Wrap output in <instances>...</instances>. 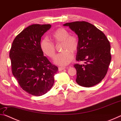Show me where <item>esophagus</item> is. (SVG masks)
Segmentation results:
<instances>
[{
  "label": "esophagus",
  "instance_id": "obj_1",
  "mask_svg": "<svg viewBox=\"0 0 121 121\" xmlns=\"http://www.w3.org/2000/svg\"><path fill=\"white\" fill-rule=\"evenodd\" d=\"M59 71H62L63 70H64L65 69V67H59Z\"/></svg>",
  "mask_w": 121,
  "mask_h": 121
}]
</instances>
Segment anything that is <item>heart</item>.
<instances>
[{
    "label": "heart",
    "instance_id": "b5f03b06",
    "mask_svg": "<svg viewBox=\"0 0 121 121\" xmlns=\"http://www.w3.org/2000/svg\"><path fill=\"white\" fill-rule=\"evenodd\" d=\"M69 31L64 28L56 29L51 34V38L54 43L62 42V52L58 53L53 59L55 64L63 67L68 65L73 58V53L77 51L79 42L77 37L73 35H69ZM40 48L44 54L52 58L56 53L54 44L47 37L43 38L40 42Z\"/></svg>",
    "mask_w": 121,
    "mask_h": 121
}]
</instances>
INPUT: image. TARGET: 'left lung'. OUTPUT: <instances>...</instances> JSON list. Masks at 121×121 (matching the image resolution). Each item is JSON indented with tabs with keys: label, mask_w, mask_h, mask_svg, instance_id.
<instances>
[{
	"label": "left lung",
	"mask_w": 121,
	"mask_h": 121,
	"mask_svg": "<svg viewBox=\"0 0 121 121\" xmlns=\"http://www.w3.org/2000/svg\"><path fill=\"white\" fill-rule=\"evenodd\" d=\"M75 32L79 45L76 60L85 65L75 64L78 84L90 87L99 83L107 73L110 61L109 40L101 30L89 22L76 21L63 24Z\"/></svg>",
	"instance_id": "obj_1"
}]
</instances>
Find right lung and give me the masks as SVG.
<instances>
[{
  "label": "right lung",
  "instance_id": "1",
  "mask_svg": "<svg viewBox=\"0 0 121 121\" xmlns=\"http://www.w3.org/2000/svg\"><path fill=\"white\" fill-rule=\"evenodd\" d=\"M50 24H32L16 37L9 52L12 73L24 91L40 96L50 90L58 68L51 63L40 48L41 37Z\"/></svg>",
  "mask_w": 121,
  "mask_h": 121
}]
</instances>
